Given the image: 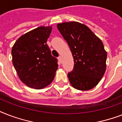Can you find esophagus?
<instances>
[{
    "label": "esophagus",
    "mask_w": 122,
    "mask_h": 122,
    "mask_svg": "<svg viewBox=\"0 0 122 122\" xmlns=\"http://www.w3.org/2000/svg\"><path fill=\"white\" fill-rule=\"evenodd\" d=\"M58 60H59L60 63H62V57H61V56H59L58 57Z\"/></svg>",
    "instance_id": "34e87169"
}]
</instances>
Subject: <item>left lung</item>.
<instances>
[{"instance_id": "left-lung-1", "label": "left lung", "mask_w": 122, "mask_h": 122, "mask_svg": "<svg viewBox=\"0 0 122 122\" xmlns=\"http://www.w3.org/2000/svg\"><path fill=\"white\" fill-rule=\"evenodd\" d=\"M70 48L74 67L68 73L75 89L88 91L96 87L106 71L107 53L102 41L83 24L71 21L57 25Z\"/></svg>"}]
</instances>
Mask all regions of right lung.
<instances>
[{"label":"right lung","instance_id":"right-lung-1","mask_svg":"<svg viewBox=\"0 0 122 122\" xmlns=\"http://www.w3.org/2000/svg\"><path fill=\"white\" fill-rule=\"evenodd\" d=\"M51 26H40L22 35L12 48V63L19 78L33 89L51 83L57 70V59L47 44Z\"/></svg>","mask_w":122,"mask_h":122}]
</instances>
